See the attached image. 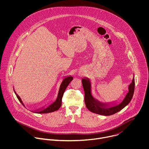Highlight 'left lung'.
I'll return each mask as SVG.
<instances>
[{"mask_svg": "<svg viewBox=\"0 0 149 149\" xmlns=\"http://www.w3.org/2000/svg\"><path fill=\"white\" fill-rule=\"evenodd\" d=\"M82 86L85 93L84 101L87 108L95 114L102 116H111L124 109L128 105L133 96L135 81L133 77L132 83L129 86V92L127 93L125 98L119 104L110 107L109 104L101 103L97 100H95L91 95V82L88 78H84L82 79Z\"/></svg>", "mask_w": 149, "mask_h": 149, "instance_id": "1", "label": "left lung"}]
</instances>
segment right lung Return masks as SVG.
I'll list each match as a JSON object with an SVG mask.
<instances>
[{
  "label": "right lung",
  "mask_w": 149,
  "mask_h": 149,
  "mask_svg": "<svg viewBox=\"0 0 149 149\" xmlns=\"http://www.w3.org/2000/svg\"><path fill=\"white\" fill-rule=\"evenodd\" d=\"M73 79V77L71 76H69L67 77L66 78H64L61 84L60 87H59V92H58V97L56 98V100H55V102H54L52 104H51V105H49L48 107H47V108L43 109L42 110L40 111H35V113H39V114H44V113H51V112H54L56 110H58L61 106L62 104V98L63 95V93H64L65 89L67 88V87H68V86L69 85V84L71 82V81ZM15 94L17 96V98H18V100H19V101L22 103V104L24 105V103L22 102V100H21L20 98L19 97V96L18 95L16 94V92L15 91Z\"/></svg>",
  "instance_id": "right-lung-1"
}]
</instances>
